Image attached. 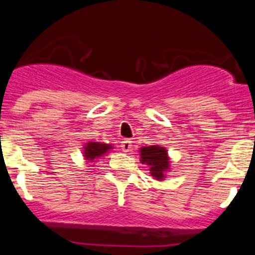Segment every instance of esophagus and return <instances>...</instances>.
<instances>
[{"label":"esophagus","instance_id":"34e87169","mask_svg":"<svg viewBox=\"0 0 255 255\" xmlns=\"http://www.w3.org/2000/svg\"><path fill=\"white\" fill-rule=\"evenodd\" d=\"M131 143H132V141L129 140V139H125V140H123V141H121V149H123L125 153L130 152V150H131V148H132Z\"/></svg>","mask_w":255,"mask_h":255}]
</instances>
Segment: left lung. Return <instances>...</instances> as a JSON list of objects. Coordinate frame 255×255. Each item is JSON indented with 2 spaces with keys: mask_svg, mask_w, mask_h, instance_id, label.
<instances>
[{
  "mask_svg": "<svg viewBox=\"0 0 255 255\" xmlns=\"http://www.w3.org/2000/svg\"><path fill=\"white\" fill-rule=\"evenodd\" d=\"M140 162L149 167V173L157 181H163L171 170L167 149L162 145H148L139 149Z\"/></svg>",
  "mask_w": 255,
  "mask_h": 255,
  "instance_id": "left-lung-1",
  "label": "left lung"
}]
</instances>
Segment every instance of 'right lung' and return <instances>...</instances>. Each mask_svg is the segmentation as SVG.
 <instances>
[{
    "mask_svg": "<svg viewBox=\"0 0 255 255\" xmlns=\"http://www.w3.org/2000/svg\"><path fill=\"white\" fill-rule=\"evenodd\" d=\"M111 149H114L112 144L100 143V141H88L83 147V157L87 162L93 163L97 159L105 157Z\"/></svg>",
    "mask_w": 255,
    "mask_h": 255,
    "instance_id": "add662e5",
    "label": "right lung"
}]
</instances>
